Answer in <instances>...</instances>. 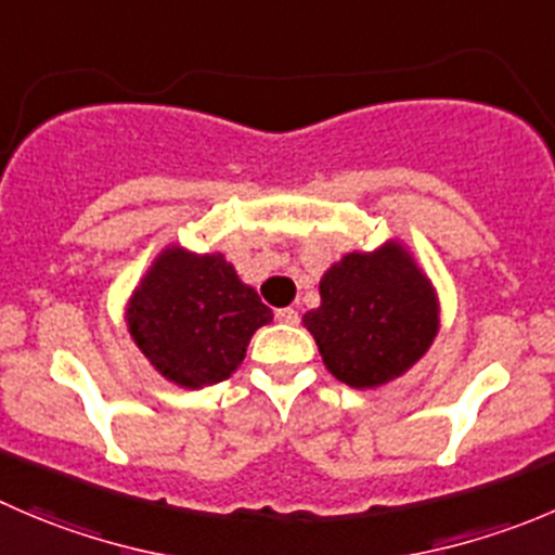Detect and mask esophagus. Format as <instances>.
Listing matches in <instances>:
<instances>
[{"label":"esophagus","instance_id":"34e87169","mask_svg":"<svg viewBox=\"0 0 555 555\" xmlns=\"http://www.w3.org/2000/svg\"><path fill=\"white\" fill-rule=\"evenodd\" d=\"M276 320L284 322V325H298L300 314L295 309H276Z\"/></svg>","mask_w":555,"mask_h":555}]
</instances>
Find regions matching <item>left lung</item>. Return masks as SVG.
I'll return each instance as SVG.
<instances>
[{
  "mask_svg": "<svg viewBox=\"0 0 555 555\" xmlns=\"http://www.w3.org/2000/svg\"><path fill=\"white\" fill-rule=\"evenodd\" d=\"M322 306L306 311L327 371L349 387H376L401 376L431 347L439 311L428 279L396 244L352 255L320 282Z\"/></svg>",
  "mask_w": 555,
  "mask_h": 555,
  "instance_id": "8db88e82",
  "label": "left lung"
}]
</instances>
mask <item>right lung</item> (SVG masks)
<instances>
[{"label": "right lung", "instance_id": "obj_1", "mask_svg": "<svg viewBox=\"0 0 555 555\" xmlns=\"http://www.w3.org/2000/svg\"><path fill=\"white\" fill-rule=\"evenodd\" d=\"M273 314L222 255L165 249L134 289L127 325L154 369L184 387L228 379Z\"/></svg>", "mask_w": 555, "mask_h": 555}]
</instances>
